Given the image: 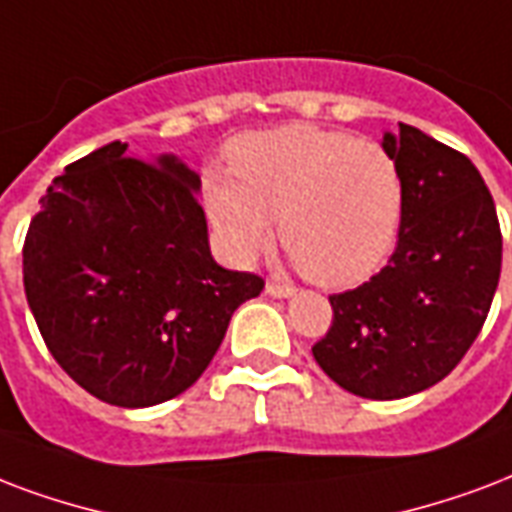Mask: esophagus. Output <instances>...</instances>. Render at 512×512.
Here are the masks:
<instances>
[{"label":"esophagus","instance_id":"34e87169","mask_svg":"<svg viewBox=\"0 0 512 512\" xmlns=\"http://www.w3.org/2000/svg\"><path fill=\"white\" fill-rule=\"evenodd\" d=\"M265 292H268L271 298H292V295H295V287H287V284L268 282V284H265Z\"/></svg>","mask_w":512,"mask_h":512}]
</instances>
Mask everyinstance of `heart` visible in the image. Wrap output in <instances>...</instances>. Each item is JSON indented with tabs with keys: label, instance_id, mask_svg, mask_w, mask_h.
Here are the masks:
<instances>
[{
	"label": "heart",
	"instance_id": "1",
	"mask_svg": "<svg viewBox=\"0 0 512 512\" xmlns=\"http://www.w3.org/2000/svg\"><path fill=\"white\" fill-rule=\"evenodd\" d=\"M204 201L236 263L271 244L276 220L282 247L311 282L349 287L395 247L403 179L378 142L290 123L233 139L228 174H206Z\"/></svg>",
	"mask_w": 512,
	"mask_h": 512
}]
</instances>
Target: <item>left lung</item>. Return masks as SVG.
Segmentation results:
<instances>
[{"instance_id":"8db88e82","label":"left lung","mask_w":512,"mask_h":512,"mask_svg":"<svg viewBox=\"0 0 512 512\" xmlns=\"http://www.w3.org/2000/svg\"><path fill=\"white\" fill-rule=\"evenodd\" d=\"M381 147L403 179L395 255L357 290L330 295L333 327L314 360L368 400H400L438 384L481 333L502 268L489 187L470 158L400 123Z\"/></svg>"}]
</instances>
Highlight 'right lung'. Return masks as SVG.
I'll return each mask as SVG.
<instances>
[{
  "label": "right lung",
  "mask_w": 512,
  "mask_h": 512,
  "mask_svg": "<svg viewBox=\"0 0 512 512\" xmlns=\"http://www.w3.org/2000/svg\"><path fill=\"white\" fill-rule=\"evenodd\" d=\"M126 150L109 142L53 179L23 244V287L50 354L85 392L150 408L201 378L263 279L212 257L187 163Z\"/></svg>",
  "instance_id": "1"
}]
</instances>
